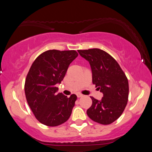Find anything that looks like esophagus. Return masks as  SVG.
<instances>
[{
  "mask_svg": "<svg viewBox=\"0 0 152 152\" xmlns=\"http://www.w3.org/2000/svg\"><path fill=\"white\" fill-rule=\"evenodd\" d=\"M76 96H77V97H78V98H80V97L83 96V94H81L78 93V94H77Z\"/></svg>",
  "mask_w": 152,
  "mask_h": 152,
  "instance_id": "esophagus-1",
  "label": "esophagus"
}]
</instances>
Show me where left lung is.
Returning <instances> with one entry per match:
<instances>
[{"label":"left lung","mask_w":152,"mask_h":152,"mask_svg":"<svg viewBox=\"0 0 152 152\" xmlns=\"http://www.w3.org/2000/svg\"><path fill=\"white\" fill-rule=\"evenodd\" d=\"M89 61L92 72V83L103 94L101 100L92 96V104L87 111L92 121L110 125L123 114L128 101L129 83L117 61L104 51L94 48L78 50Z\"/></svg>","instance_id":"8db88e82"}]
</instances>
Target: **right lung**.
<instances>
[{
    "instance_id": "obj_1",
    "label": "right lung",
    "mask_w": 152,
    "mask_h": 152,
    "mask_svg": "<svg viewBox=\"0 0 152 152\" xmlns=\"http://www.w3.org/2000/svg\"><path fill=\"white\" fill-rule=\"evenodd\" d=\"M78 54L75 50H48L35 59L27 74L25 93L29 107L40 123L61 125L71 116L77 96L56 93L69 65Z\"/></svg>"
}]
</instances>
